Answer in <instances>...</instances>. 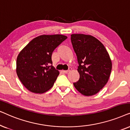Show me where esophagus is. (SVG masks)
Returning <instances> with one entry per match:
<instances>
[{
  "label": "esophagus",
  "instance_id": "1",
  "mask_svg": "<svg viewBox=\"0 0 130 130\" xmlns=\"http://www.w3.org/2000/svg\"><path fill=\"white\" fill-rule=\"evenodd\" d=\"M71 70H72V68H69V70H66V71H62V72H63V73H65V74H67L68 73V72H70L71 71Z\"/></svg>",
  "mask_w": 130,
  "mask_h": 130
}]
</instances>
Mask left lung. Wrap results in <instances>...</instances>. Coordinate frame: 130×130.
Masks as SVG:
<instances>
[{
	"label": "left lung",
	"instance_id": "8db88e82",
	"mask_svg": "<svg viewBox=\"0 0 130 130\" xmlns=\"http://www.w3.org/2000/svg\"><path fill=\"white\" fill-rule=\"evenodd\" d=\"M72 47L77 56L79 80L74 83L76 89L86 96L98 93L106 85L112 70V62L106 48L90 35L71 36Z\"/></svg>",
	"mask_w": 130,
	"mask_h": 130
}]
</instances>
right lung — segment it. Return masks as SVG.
<instances>
[{"label":"right lung","instance_id":"add662e5","mask_svg":"<svg viewBox=\"0 0 130 130\" xmlns=\"http://www.w3.org/2000/svg\"><path fill=\"white\" fill-rule=\"evenodd\" d=\"M67 37L61 34L34 38L18 55L17 74L22 84L34 93H43L53 86L59 74L52 66L54 50Z\"/></svg>","mask_w":130,"mask_h":130}]
</instances>
